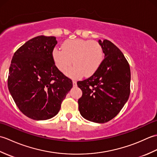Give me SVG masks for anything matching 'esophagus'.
<instances>
[{
    "label": "esophagus",
    "instance_id": "esophagus-1",
    "mask_svg": "<svg viewBox=\"0 0 157 157\" xmlns=\"http://www.w3.org/2000/svg\"><path fill=\"white\" fill-rule=\"evenodd\" d=\"M73 86H77V82H75V81H74V80H73Z\"/></svg>",
    "mask_w": 157,
    "mask_h": 157
}]
</instances>
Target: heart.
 <instances>
[{
	"mask_svg": "<svg viewBox=\"0 0 157 157\" xmlns=\"http://www.w3.org/2000/svg\"><path fill=\"white\" fill-rule=\"evenodd\" d=\"M61 50L54 48L52 52L53 62L60 71L65 72L74 64L66 74L78 78L83 74L90 76L97 71L103 60L101 46L94 40L83 39L67 40L61 45Z\"/></svg>",
	"mask_w": 157,
	"mask_h": 157,
	"instance_id": "b5f03b06",
	"label": "heart"
}]
</instances>
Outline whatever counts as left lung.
Segmentation results:
<instances>
[{"instance_id": "1", "label": "left lung", "mask_w": 157, "mask_h": 157, "mask_svg": "<svg viewBox=\"0 0 157 157\" xmlns=\"http://www.w3.org/2000/svg\"><path fill=\"white\" fill-rule=\"evenodd\" d=\"M105 59L90 78L78 82L82 96L79 111L90 121L104 123L113 119L128 101L131 72L122 52L107 40H98Z\"/></svg>"}]
</instances>
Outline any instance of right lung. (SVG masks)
<instances>
[{"mask_svg": "<svg viewBox=\"0 0 157 157\" xmlns=\"http://www.w3.org/2000/svg\"><path fill=\"white\" fill-rule=\"evenodd\" d=\"M54 36H39L22 45L11 60L8 88L16 105L34 120L55 117L73 87L71 79L56 68L52 52Z\"/></svg>", "mask_w": 157, "mask_h": 157, "instance_id": "obj_1", "label": "right lung"}]
</instances>
